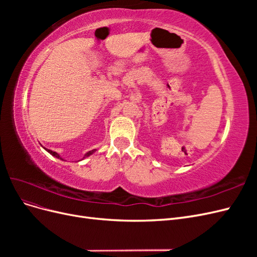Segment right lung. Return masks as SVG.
Wrapping results in <instances>:
<instances>
[{
    "mask_svg": "<svg viewBox=\"0 0 257 257\" xmlns=\"http://www.w3.org/2000/svg\"><path fill=\"white\" fill-rule=\"evenodd\" d=\"M44 149H45V150H47V151H48V152H49V153H50L51 155H53V157H56L57 159H60V160H63V159H62V158L60 157V155H59V154H58L57 152H54V151H51V150H49V149H46V148H44ZM94 152H95V149H94V150H91V151H89L88 153H85V154H84V157H83V159H84V158H87V157H90V155H91L92 153H94Z\"/></svg>",
    "mask_w": 257,
    "mask_h": 257,
    "instance_id": "add662e5",
    "label": "right lung"
}]
</instances>
